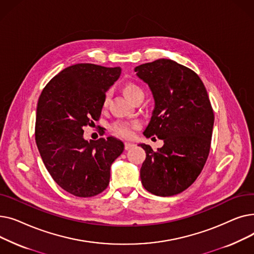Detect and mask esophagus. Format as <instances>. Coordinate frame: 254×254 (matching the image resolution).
Returning a JSON list of instances; mask_svg holds the SVG:
<instances>
[{
  "label": "esophagus",
  "mask_w": 254,
  "mask_h": 254,
  "mask_svg": "<svg viewBox=\"0 0 254 254\" xmlns=\"http://www.w3.org/2000/svg\"><path fill=\"white\" fill-rule=\"evenodd\" d=\"M135 146V144H132V143H130V142H126L125 143V148H126V150H128V149H130V148H132Z\"/></svg>",
  "instance_id": "1"
}]
</instances>
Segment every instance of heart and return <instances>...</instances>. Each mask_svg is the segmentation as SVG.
Instances as JSON below:
<instances>
[{
  "mask_svg": "<svg viewBox=\"0 0 254 254\" xmlns=\"http://www.w3.org/2000/svg\"><path fill=\"white\" fill-rule=\"evenodd\" d=\"M124 92L126 97L131 102L134 100L138 95H142L143 90L141 89L140 86H138L135 83H127L124 86ZM109 99H110V93H106L104 97V101H103V106L106 107L109 103ZM112 130L114 134L122 136V137H129L131 135V126H129L127 123H115L112 126Z\"/></svg>",
  "mask_w": 254,
  "mask_h": 254,
  "instance_id": "obj_1",
  "label": "heart"
}]
</instances>
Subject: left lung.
<instances>
[{
  "mask_svg": "<svg viewBox=\"0 0 254 254\" xmlns=\"http://www.w3.org/2000/svg\"><path fill=\"white\" fill-rule=\"evenodd\" d=\"M147 84L154 109L144 136H156L163 147L146 152L140 170L146 190L169 196L182 192L195 181L210 151L214 114L207 90L199 77L174 61L159 59L135 68Z\"/></svg>",
  "mask_w": 254,
  "mask_h": 254,
  "instance_id": "left-lung-1",
  "label": "left lung"
}]
</instances>
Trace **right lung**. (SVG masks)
Here are the masks:
<instances>
[{"mask_svg":"<svg viewBox=\"0 0 254 254\" xmlns=\"http://www.w3.org/2000/svg\"><path fill=\"white\" fill-rule=\"evenodd\" d=\"M120 74V66L76 64L53 77L39 98L38 150L53 180L73 195L89 197L104 191L111 165L125 149L114 137H83L84 127L99 119L106 92Z\"/></svg>","mask_w":254,"mask_h":254,"instance_id":"obj_1","label":"right lung"}]
</instances>
